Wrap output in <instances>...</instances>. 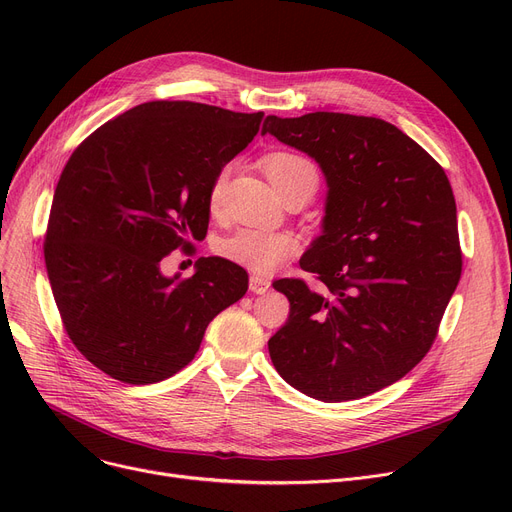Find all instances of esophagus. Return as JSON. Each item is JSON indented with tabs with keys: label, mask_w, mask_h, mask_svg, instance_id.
<instances>
[{
	"label": "esophagus",
	"mask_w": 512,
	"mask_h": 512,
	"mask_svg": "<svg viewBox=\"0 0 512 512\" xmlns=\"http://www.w3.org/2000/svg\"><path fill=\"white\" fill-rule=\"evenodd\" d=\"M270 286H272V282L267 278H261V276H251V280H249V290L253 294H265L267 290H270Z\"/></svg>",
	"instance_id": "34e87169"
}]
</instances>
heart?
<instances>
[{
	"label": "heart",
	"instance_id": "obj_1",
	"mask_svg": "<svg viewBox=\"0 0 512 512\" xmlns=\"http://www.w3.org/2000/svg\"><path fill=\"white\" fill-rule=\"evenodd\" d=\"M261 166L280 191L290 186H301L309 195L315 193L319 176L311 161L299 153L274 151L261 159ZM230 166H224L209 186V207L218 209L224 197V188L228 182ZM294 251L297 240L288 232H270L261 228H240L220 242V253L257 274H272Z\"/></svg>",
	"mask_w": 512,
	"mask_h": 512
}]
</instances>
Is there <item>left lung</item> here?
Returning a JSON list of instances; mask_svg holds the SVG:
<instances>
[{"mask_svg":"<svg viewBox=\"0 0 512 512\" xmlns=\"http://www.w3.org/2000/svg\"><path fill=\"white\" fill-rule=\"evenodd\" d=\"M261 134L311 155L328 182L324 232L301 257L321 292L299 278L274 282L290 313L267 342L272 363L311 398L369 396L427 355L461 280L448 176L380 118L267 116Z\"/></svg>","mask_w":512,"mask_h":512,"instance_id":"obj_1","label":"left lung"}]
</instances>
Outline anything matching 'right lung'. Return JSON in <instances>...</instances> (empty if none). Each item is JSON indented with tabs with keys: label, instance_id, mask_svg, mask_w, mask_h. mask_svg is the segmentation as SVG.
<instances>
[{
	"label": "right lung",
	"instance_id": "obj_1",
	"mask_svg": "<svg viewBox=\"0 0 512 512\" xmlns=\"http://www.w3.org/2000/svg\"><path fill=\"white\" fill-rule=\"evenodd\" d=\"M261 120L263 112L147 101L70 155L53 193L45 265L68 338L110 378H170L195 359L209 321L245 297L249 276L228 259H197L191 278H166L161 259L207 234L211 180Z\"/></svg>",
	"mask_w": 512,
	"mask_h": 512
}]
</instances>
